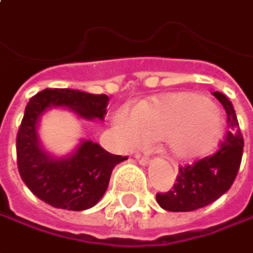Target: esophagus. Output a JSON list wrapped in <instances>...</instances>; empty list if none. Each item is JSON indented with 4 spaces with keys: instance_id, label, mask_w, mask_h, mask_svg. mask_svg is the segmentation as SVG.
<instances>
[{
    "instance_id": "esophagus-1",
    "label": "esophagus",
    "mask_w": 253,
    "mask_h": 253,
    "mask_svg": "<svg viewBox=\"0 0 253 253\" xmlns=\"http://www.w3.org/2000/svg\"><path fill=\"white\" fill-rule=\"evenodd\" d=\"M135 158H136V161H138L141 165H148V164H149V161H151L148 157H145V155H141V154H136V155H135Z\"/></svg>"
}]
</instances>
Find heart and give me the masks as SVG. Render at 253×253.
I'll use <instances>...</instances> for the list:
<instances>
[{"label":"heart","mask_w":253,"mask_h":253,"mask_svg":"<svg viewBox=\"0 0 253 253\" xmlns=\"http://www.w3.org/2000/svg\"><path fill=\"white\" fill-rule=\"evenodd\" d=\"M115 128L126 145H138L146 136L164 138L170 155L189 159L213 148L221 138L222 122L207 96L178 92L139 104L136 111L121 108Z\"/></svg>","instance_id":"heart-1"}]
</instances>
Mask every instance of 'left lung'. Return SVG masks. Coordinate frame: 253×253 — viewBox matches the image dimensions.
Returning <instances> with one entry per match:
<instances>
[{
	"label": "left lung",
	"mask_w": 253,
	"mask_h": 253,
	"mask_svg": "<svg viewBox=\"0 0 253 253\" xmlns=\"http://www.w3.org/2000/svg\"><path fill=\"white\" fill-rule=\"evenodd\" d=\"M213 96L226 111L229 131L213 155L179 167L173 188L168 192L157 194V202L165 211L189 212L204 208L228 192L236 178L242 161L244 136L232 102L221 92H213Z\"/></svg>",
	"instance_id": "1"
}]
</instances>
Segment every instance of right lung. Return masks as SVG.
<instances>
[{"label": "right lung", "instance_id": "right-lung-1", "mask_svg": "<svg viewBox=\"0 0 253 253\" xmlns=\"http://www.w3.org/2000/svg\"><path fill=\"white\" fill-rule=\"evenodd\" d=\"M107 95L68 88H46L27 104L17 133V162L22 181L45 204L59 209L85 211L104 196L112 169L126 157L112 155L92 141H81L68 157L55 158L38 138V122L49 108H68L84 120H104Z\"/></svg>", "mask_w": 253, "mask_h": 253}]
</instances>
